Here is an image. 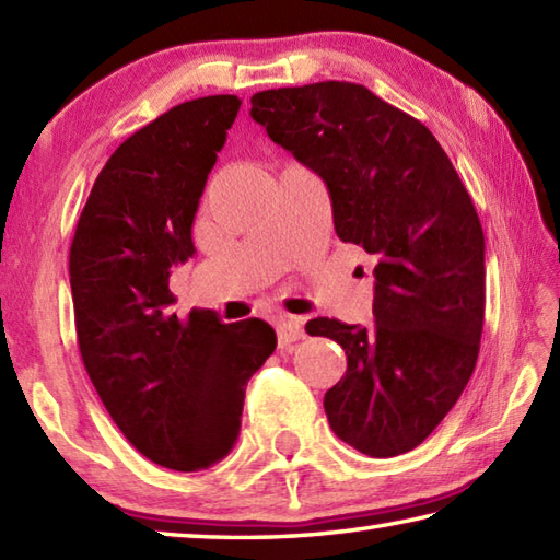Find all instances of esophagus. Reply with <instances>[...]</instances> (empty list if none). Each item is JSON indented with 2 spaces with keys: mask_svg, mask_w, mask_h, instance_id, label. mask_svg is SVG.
<instances>
[{
  "mask_svg": "<svg viewBox=\"0 0 560 560\" xmlns=\"http://www.w3.org/2000/svg\"><path fill=\"white\" fill-rule=\"evenodd\" d=\"M277 335H279V345L287 347V345L295 342V339L303 337V325L299 317H279Z\"/></svg>",
  "mask_w": 560,
  "mask_h": 560,
  "instance_id": "1",
  "label": "esophagus"
}]
</instances>
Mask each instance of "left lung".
<instances>
[{
	"label": "left lung",
	"mask_w": 560,
	"mask_h": 560,
	"mask_svg": "<svg viewBox=\"0 0 560 560\" xmlns=\"http://www.w3.org/2000/svg\"><path fill=\"white\" fill-rule=\"evenodd\" d=\"M249 116L330 191L335 233L378 259L374 323L315 317L345 349L325 393L332 432L388 458L420 446L474 374L486 317V237L430 128L352 82L257 92Z\"/></svg>",
	"instance_id": "obj_1"
}]
</instances>
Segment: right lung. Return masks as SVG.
Here are the masks:
<instances>
[{"label":"right lung","instance_id":"right-lung-1","mask_svg":"<svg viewBox=\"0 0 560 560\" xmlns=\"http://www.w3.org/2000/svg\"><path fill=\"white\" fill-rule=\"evenodd\" d=\"M235 94L191 98L120 142L90 191L70 247L74 325L86 374L126 440L172 470L233 452L252 374L277 349L259 317L172 313V267L240 112Z\"/></svg>","mask_w":560,"mask_h":560}]
</instances>
